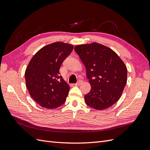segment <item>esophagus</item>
Returning a JSON list of instances; mask_svg holds the SVG:
<instances>
[{
  "label": "esophagus",
  "mask_w": 150,
  "mask_h": 150,
  "mask_svg": "<svg viewBox=\"0 0 150 150\" xmlns=\"http://www.w3.org/2000/svg\"><path fill=\"white\" fill-rule=\"evenodd\" d=\"M82 83H83V80L79 79V80L78 81V82H77V83H76L75 85H77V86H78V85H80Z\"/></svg>",
  "instance_id": "34e87169"
}]
</instances>
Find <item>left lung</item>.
I'll return each mask as SVG.
<instances>
[{"label":"left lung","mask_w":150,"mask_h":150,"mask_svg":"<svg viewBox=\"0 0 150 150\" xmlns=\"http://www.w3.org/2000/svg\"><path fill=\"white\" fill-rule=\"evenodd\" d=\"M74 51L85 66L91 86L84 96L86 104L102 110L115 104L127 81L126 67L120 57L112 49L96 42L78 45Z\"/></svg>","instance_id":"8db88e82"}]
</instances>
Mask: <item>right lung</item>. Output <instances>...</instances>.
<instances>
[{
	"mask_svg": "<svg viewBox=\"0 0 150 150\" xmlns=\"http://www.w3.org/2000/svg\"><path fill=\"white\" fill-rule=\"evenodd\" d=\"M72 49L71 44L54 42L40 49L30 61L25 72L26 86L42 107L54 109L64 103L70 88L59 69Z\"/></svg>",
	"mask_w": 150,
	"mask_h": 150,
	"instance_id": "right-lung-1",
	"label": "right lung"
}]
</instances>
